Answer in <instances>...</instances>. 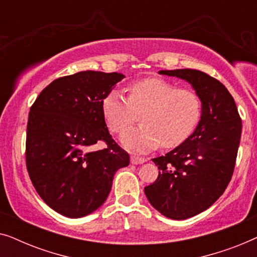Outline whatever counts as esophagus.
<instances>
[{
  "label": "esophagus",
  "instance_id": "1",
  "mask_svg": "<svg viewBox=\"0 0 257 257\" xmlns=\"http://www.w3.org/2000/svg\"><path fill=\"white\" fill-rule=\"evenodd\" d=\"M131 163H132L133 165H140V164L146 163V159H145V158H142V157L131 156Z\"/></svg>",
  "mask_w": 257,
  "mask_h": 257
}]
</instances>
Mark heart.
I'll use <instances>...</instances> for the list:
<instances>
[{
    "mask_svg": "<svg viewBox=\"0 0 257 257\" xmlns=\"http://www.w3.org/2000/svg\"><path fill=\"white\" fill-rule=\"evenodd\" d=\"M128 98L111 90L101 100V112L108 128L121 133L137 120L142 125L121 136V145L132 152L144 153L179 146L194 131L202 112L198 93L177 89L167 80L150 77L130 84Z\"/></svg>",
    "mask_w": 257,
    "mask_h": 257,
    "instance_id": "1",
    "label": "heart"
}]
</instances>
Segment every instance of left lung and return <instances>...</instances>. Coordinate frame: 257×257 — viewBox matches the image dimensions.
Returning a JSON list of instances; mask_svg holds the SVG:
<instances>
[{
    "label": "left lung",
    "instance_id": "obj_1",
    "mask_svg": "<svg viewBox=\"0 0 257 257\" xmlns=\"http://www.w3.org/2000/svg\"><path fill=\"white\" fill-rule=\"evenodd\" d=\"M159 73L186 80L202 103L194 132L171 152L152 159L159 175L144 188L160 214L185 220L209 208L223 194L233 175L242 122L233 97L219 80L192 69Z\"/></svg>",
    "mask_w": 257,
    "mask_h": 257
}]
</instances>
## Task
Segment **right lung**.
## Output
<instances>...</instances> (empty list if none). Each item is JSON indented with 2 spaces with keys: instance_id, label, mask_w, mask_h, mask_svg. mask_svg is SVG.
<instances>
[{
  "instance_id": "right-lung-1",
  "label": "right lung",
  "mask_w": 257,
  "mask_h": 257,
  "mask_svg": "<svg viewBox=\"0 0 257 257\" xmlns=\"http://www.w3.org/2000/svg\"><path fill=\"white\" fill-rule=\"evenodd\" d=\"M125 76L80 71L49 84L30 108L26 161L34 187L47 205L71 219L99 208L128 154L106 127L101 100ZM99 140L106 149L91 151Z\"/></svg>"
}]
</instances>
